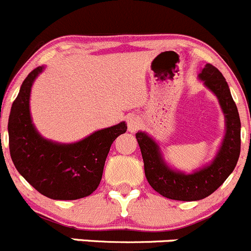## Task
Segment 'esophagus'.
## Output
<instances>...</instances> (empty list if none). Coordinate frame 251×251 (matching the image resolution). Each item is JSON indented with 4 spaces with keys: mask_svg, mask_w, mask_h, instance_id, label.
Segmentation results:
<instances>
[{
    "mask_svg": "<svg viewBox=\"0 0 251 251\" xmlns=\"http://www.w3.org/2000/svg\"><path fill=\"white\" fill-rule=\"evenodd\" d=\"M126 125H128V130L130 131V133H134V131L140 129L141 125H143V121L139 117H136V116H130V117H128Z\"/></svg>",
    "mask_w": 251,
    "mask_h": 251,
    "instance_id": "34e87169",
    "label": "esophagus"
}]
</instances>
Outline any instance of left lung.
Listing matches in <instances>:
<instances>
[{
    "mask_svg": "<svg viewBox=\"0 0 251 251\" xmlns=\"http://www.w3.org/2000/svg\"><path fill=\"white\" fill-rule=\"evenodd\" d=\"M198 77L216 95L226 121L224 140L210 164L192 174L172 169L164 162L156 141L145 131L136 133L147 181L154 191L169 200L190 202L210 196L233 172L241 153V120L226 79L211 64H206Z\"/></svg>",
    "mask_w": 251,
    "mask_h": 251,
    "instance_id": "8db88e82",
    "label": "left lung"
}]
</instances>
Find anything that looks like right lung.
Listing matches in <instances>:
<instances>
[{
	"mask_svg": "<svg viewBox=\"0 0 251 251\" xmlns=\"http://www.w3.org/2000/svg\"><path fill=\"white\" fill-rule=\"evenodd\" d=\"M43 69L38 66L27 75L10 108V157L20 175L41 195L59 201L79 200L98 188L111 145L126 133V125L101 129L74 144L42 138L31 120L30 93Z\"/></svg>",
	"mask_w": 251,
	"mask_h": 251,
	"instance_id": "1",
	"label": "right lung"
}]
</instances>
